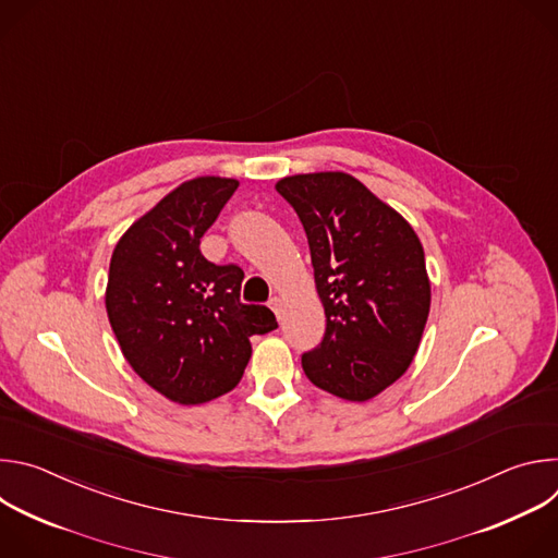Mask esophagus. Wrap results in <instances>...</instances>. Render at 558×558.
Here are the masks:
<instances>
[{
    "label": "esophagus",
    "instance_id": "1",
    "mask_svg": "<svg viewBox=\"0 0 558 558\" xmlns=\"http://www.w3.org/2000/svg\"><path fill=\"white\" fill-rule=\"evenodd\" d=\"M269 306L274 308V313L280 317V313H282V300L278 298V295H274L271 300H269Z\"/></svg>",
    "mask_w": 558,
    "mask_h": 558
}]
</instances>
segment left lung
I'll return each mask as SVG.
<instances>
[{
  "label": "left lung",
  "instance_id": "1",
  "mask_svg": "<svg viewBox=\"0 0 558 558\" xmlns=\"http://www.w3.org/2000/svg\"><path fill=\"white\" fill-rule=\"evenodd\" d=\"M311 250L327 329L302 355L306 377L349 402H366L411 366L430 311L424 250L413 227L344 172L276 183Z\"/></svg>",
  "mask_w": 558,
  "mask_h": 558
}]
</instances>
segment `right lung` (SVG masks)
Instances as JSON below:
<instances>
[{
  "label": "right lung",
  "instance_id": "add662e5",
  "mask_svg": "<svg viewBox=\"0 0 558 558\" xmlns=\"http://www.w3.org/2000/svg\"><path fill=\"white\" fill-rule=\"evenodd\" d=\"M238 181L198 177L141 216L114 247L106 308L119 347L154 390L185 407L241 381L252 336L278 329L263 304H243V269L214 265L201 238Z\"/></svg>",
  "mask_w": 558,
  "mask_h": 558
}]
</instances>
